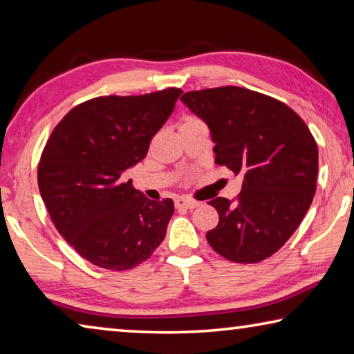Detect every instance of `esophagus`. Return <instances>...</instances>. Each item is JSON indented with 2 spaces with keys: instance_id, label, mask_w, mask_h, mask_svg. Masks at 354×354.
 I'll return each instance as SVG.
<instances>
[{
  "instance_id": "1",
  "label": "esophagus",
  "mask_w": 354,
  "mask_h": 354,
  "mask_svg": "<svg viewBox=\"0 0 354 354\" xmlns=\"http://www.w3.org/2000/svg\"><path fill=\"white\" fill-rule=\"evenodd\" d=\"M175 206L176 207H184V209H195V207H198L200 206V203L198 201H192V200H185V198H178V200H175Z\"/></svg>"
}]
</instances>
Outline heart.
Returning <instances> with one entry per match:
<instances>
[{"instance_id":"1","label":"heart","mask_w":354,"mask_h":354,"mask_svg":"<svg viewBox=\"0 0 354 354\" xmlns=\"http://www.w3.org/2000/svg\"><path fill=\"white\" fill-rule=\"evenodd\" d=\"M200 120L198 118H195V117H185L184 120H183V124L181 127H184V124H192V123H198Z\"/></svg>"}]
</instances>
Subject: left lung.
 <instances>
[{
  "instance_id": "1",
  "label": "left lung",
  "mask_w": 354,
  "mask_h": 354,
  "mask_svg": "<svg viewBox=\"0 0 354 354\" xmlns=\"http://www.w3.org/2000/svg\"><path fill=\"white\" fill-rule=\"evenodd\" d=\"M183 103L211 129L215 164L242 173L234 200L214 198L218 225L207 231L225 259L261 262L283 247L313 203L319 148L306 123L283 101L243 87L185 92Z\"/></svg>"
}]
</instances>
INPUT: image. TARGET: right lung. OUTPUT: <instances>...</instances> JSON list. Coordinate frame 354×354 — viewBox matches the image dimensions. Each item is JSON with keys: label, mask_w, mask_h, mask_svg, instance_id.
Instances as JSON below:
<instances>
[{"label": "right lung", "mask_w": 354, "mask_h": 354, "mask_svg": "<svg viewBox=\"0 0 354 354\" xmlns=\"http://www.w3.org/2000/svg\"><path fill=\"white\" fill-rule=\"evenodd\" d=\"M181 93L87 100L48 137L37 167L41 200L61 236L93 266L131 270L164 241L173 201L148 200L124 171L145 158Z\"/></svg>", "instance_id": "right-lung-1"}]
</instances>
